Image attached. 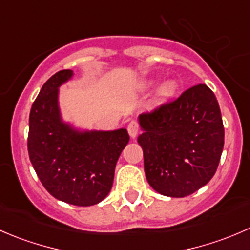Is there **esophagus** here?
Wrapping results in <instances>:
<instances>
[{"label": "esophagus", "mask_w": 250, "mask_h": 250, "mask_svg": "<svg viewBox=\"0 0 250 250\" xmlns=\"http://www.w3.org/2000/svg\"><path fill=\"white\" fill-rule=\"evenodd\" d=\"M127 130H128V133H129L130 137L135 138L138 135V133H139V123L134 120L130 121V122L128 123Z\"/></svg>", "instance_id": "34e87169"}]
</instances>
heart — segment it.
Returning <instances> with one entry per match:
<instances>
[{"label": "heart", "instance_id": "heart-1", "mask_svg": "<svg viewBox=\"0 0 250 250\" xmlns=\"http://www.w3.org/2000/svg\"><path fill=\"white\" fill-rule=\"evenodd\" d=\"M176 92V83L170 81V82L165 83V84L161 87L160 93H158V97H160L161 100H168L175 94Z\"/></svg>", "mask_w": 250, "mask_h": 250}]
</instances>
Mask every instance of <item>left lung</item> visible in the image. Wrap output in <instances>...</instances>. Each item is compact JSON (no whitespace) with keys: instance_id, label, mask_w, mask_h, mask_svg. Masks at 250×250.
I'll return each mask as SVG.
<instances>
[{"instance_id":"1","label":"left lung","mask_w":250,"mask_h":250,"mask_svg":"<svg viewBox=\"0 0 250 250\" xmlns=\"http://www.w3.org/2000/svg\"><path fill=\"white\" fill-rule=\"evenodd\" d=\"M139 121L144 133L138 143L153 190L185 197L213 178L225 130L218 100L208 85L188 88L176 99L141 113Z\"/></svg>"}]
</instances>
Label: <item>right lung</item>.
<instances>
[{
	"mask_svg": "<svg viewBox=\"0 0 250 250\" xmlns=\"http://www.w3.org/2000/svg\"><path fill=\"white\" fill-rule=\"evenodd\" d=\"M72 76L62 70L48 78L32 104L27 150L44 188L57 200L88 207L110 192L115 167L129 141L125 129L78 133L60 121L58 87Z\"/></svg>",
	"mask_w": 250,
	"mask_h": 250,
	"instance_id": "obj_1",
	"label": "right lung"
}]
</instances>
